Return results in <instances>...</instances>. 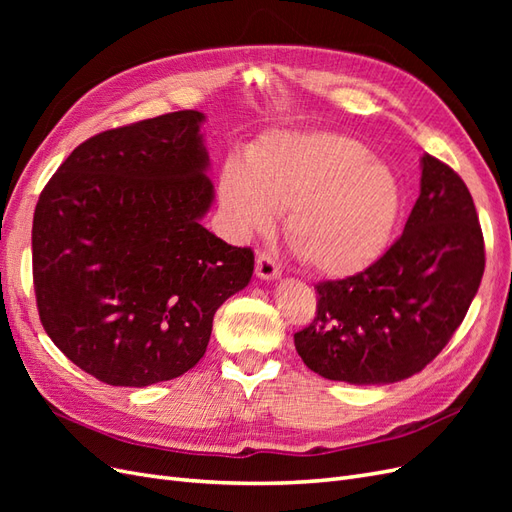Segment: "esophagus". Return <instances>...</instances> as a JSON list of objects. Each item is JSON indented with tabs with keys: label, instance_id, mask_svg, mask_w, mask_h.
Returning <instances> with one entry per match:
<instances>
[{
	"label": "esophagus",
	"instance_id": "esophagus-1",
	"mask_svg": "<svg viewBox=\"0 0 512 512\" xmlns=\"http://www.w3.org/2000/svg\"><path fill=\"white\" fill-rule=\"evenodd\" d=\"M256 275L260 280H277L282 275L280 265L269 256V254H258L256 256Z\"/></svg>",
	"mask_w": 512,
	"mask_h": 512
}]
</instances>
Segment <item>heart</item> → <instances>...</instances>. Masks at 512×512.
<instances>
[{"mask_svg": "<svg viewBox=\"0 0 512 512\" xmlns=\"http://www.w3.org/2000/svg\"><path fill=\"white\" fill-rule=\"evenodd\" d=\"M220 205L239 235L269 232L286 215V239L329 277L365 271L395 232L404 190L395 170L363 143L333 132H282L247 158L228 160Z\"/></svg>", "mask_w": 512, "mask_h": 512, "instance_id": "1", "label": "heart"}]
</instances>
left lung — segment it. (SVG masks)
Returning a JSON list of instances; mask_svg holds the SVG:
<instances>
[{
    "mask_svg": "<svg viewBox=\"0 0 512 512\" xmlns=\"http://www.w3.org/2000/svg\"><path fill=\"white\" fill-rule=\"evenodd\" d=\"M483 271L485 241L470 190L425 153L404 235L365 271L316 286V318L294 333V348L327 380H406L453 337Z\"/></svg>",
    "mask_w": 512,
    "mask_h": 512,
    "instance_id": "left-lung-1",
    "label": "left lung"
}]
</instances>
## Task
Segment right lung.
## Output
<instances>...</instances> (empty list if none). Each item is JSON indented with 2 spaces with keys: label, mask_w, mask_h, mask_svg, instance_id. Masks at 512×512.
Instances as JSON below:
<instances>
[{
  "label": "right lung",
  "mask_w": 512,
  "mask_h": 512,
  "mask_svg": "<svg viewBox=\"0 0 512 512\" xmlns=\"http://www.w3.org/2000/svg\"><path fill=\"white\" fill-rule=\"evenodd\" d=\"M205 115L179 111L87 138L38 198L34 290L53 344L111 386L179 378L254 252L200 220L213 205Z\"/></svg>",
  "instance_id": "add662e5"
}]
</instances>
